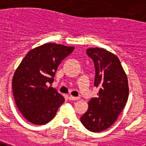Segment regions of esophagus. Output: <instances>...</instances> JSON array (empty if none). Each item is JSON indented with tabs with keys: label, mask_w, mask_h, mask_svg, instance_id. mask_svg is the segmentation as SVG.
<instances>
[{
	"label": "esophagus",
	"mask_w": 146,
	"mask_h": 146,
	"mask_svg": "<svg viewBox=\"0 0 146 146\" xmlns=\"http://www.w3.org/2000/svg\"><path fill=\"white\" fill-rule=\"evenodd\" d=\"M69 100H78L79 97H75V96H69Z\"/></svg>",
	"instance_id": "1"
}]
</instances>
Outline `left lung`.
Returning a JSON list of instances; mask_svg holds the SVG:
<instances>
[{"label":"left lung","instance_id":"1","mask_svg":"<svg viewBox=\"0 0 146 146\" xmlns=\"http://www.w3.org/2000/svg\"><path fill=\"white\" fill-rule=\"evenodd\" d=\"M95 64L94 86L97 97L89 102V108L81 122L92 132H100L112 125L127 104L129 87L127 74L115 54L104 48L87 49Z\"/></svg>","mask_w":146,"mask_h":146}]
</instances>
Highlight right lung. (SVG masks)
I'll use <instances>...</instances> for the list:
<instances>
[{
  "mask_svg": "<svg viewBox=\"0 0 146 146\" xmlns=\"http://www.w3.org/2000/svg\"><path fill=\"white\" fill-rule=\"evenodd\" d=\"M74 46L45 43L27 53L14 73L12 91L23 117L34 124H47L64 98L47 84L53 83L58 66Z\"/></svg>",
  "mask_w": 146,
  "mask_h": 146,
  "instance_id": "right-lung-1",
  "label": "right lung"
}]
</instances>
